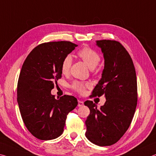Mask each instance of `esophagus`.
I'll return each mask as SVG.
<instances>
[{"label": "esophagus", "mask_w": 156, "mask_h": 156, "mask_svg": "<svg viewBox=\"0 0 156 156\" xmlns=\"http://www.w3.org/2000/svg\"><path fill=\"white\" fill-rule=\"evenodd\" d=\"M83 106V101L79 100L78 101V106Z\"/></svg>", "instance_id": "esophagus-1"}]
</instances>
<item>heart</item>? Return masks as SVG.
<instances>
[{"instance_id":"b5f03b06","label":"heart","mask_w":156,"mask_h":156,"mask_svg":"<svg viewBox=\"0 0 156 156\" xmlns=\"http://www.w3.org/2000/svg\"><path fill=\"white\" fill-rule=\"evenodd\" d=\"M77 55L85 62L88 66L91 69L95 68L99 64L101 60V57L98 52L89 47H84L78 51ZM73 63V58L70 55H67L63 58L61 63V73L64 75L70 72L71 66ZM90 86L88 82L80 81H75L71 84V88L78 93L83 94L86 89Z\"/></svg>"}]
</instances>
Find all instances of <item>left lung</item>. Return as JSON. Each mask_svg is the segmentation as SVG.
Listing matches in <instances>:
<instances>
[{
  "label": "left lung",
  "instance_id": "8db88e82",
  "mask_svg": "<svg viewBox=\"0 0 156 156\" xmlns=\"http://www.w3.org/2000/svg\"><path fill=\"white\" fill-rule=\"evenodd\" d=\"M104 57L101 79L90 98L105 95L98 109L93 101L84 102L90 109L86 120V137L100 147L111 146L124 136L131 124L137 106L136 69L131 56L119 41H97Z\"/></svg>",
  "mask_w": 156,
  "mask_h": 156
}]
</instances>
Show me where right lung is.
<instances>
[{
	"mask_svg": "<svg viewBox=\"0 0 156 156\" xmlns=\"http://www.w3.org/2000/svg\"><path fill=\"white\" fill-rule=\"evenodd\" d=\"M77 45L70 41L43 43L25 58L17 85V101L23 121L33 136L41 140L59 137L68 114L78 102L75 97L56 99L51 95L61 78V63Z\"/></svg>",
	"mask_w": 156,
	"mask_h": 156,
	"instance_id": "right-lung-1",
	"label": "right lung"
}]
</instances>
